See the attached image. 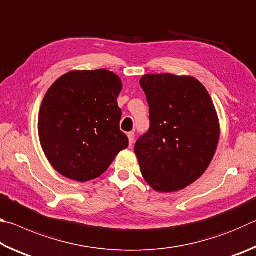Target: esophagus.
<instances>
[{"label": "esophagus", "mask_w": 256, "mask_h": 256, "mask_svg": "<svg viewBox=\"0 0 256 256\" xmlns=\"http://www.w3.org/2000/svg\"><path fill=\"white\" fill-rule=\"evenodd\" d=\"M128 138L130 146H132L133 144H134V133H133V132H128Z\"/></svg>", "instance_id": "1"}]
</instances>
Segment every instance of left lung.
I'll list each match as a JSON object with an SVG mask.
<instances>
[{
	"label": "left lung",
	"instance_id": "1",
	"mask_svg": "<svg viewBox=\"0 0 256 256\" xmlns=\"http://www.w3.org/2000/svg\"><path fill=\"white\" fill-rule=\"evenodd\" d=\"M150 128L134 151L151 188L172 193L204 174L218 146L220 123L209 92L190 76L144 74Z\"/></svg>",
	"mask_w": 256,
	"mask_h": 256
}]
</instances>
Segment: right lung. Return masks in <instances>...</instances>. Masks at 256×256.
I'll list each match as a JSON object with an SVG mask.
<instances>
[{"label": "right lung", "instance_id": "obj_1", "mask_svg": "<svg viewBox=\"0 0 256 256\" xmlns=\"http://www.w3.org/2000/svg\"><path fill=\"white\" fill-rule=\"evenodd\" d=\"M120 78L105 68L73 70L47 90L38 115L40 146L52 167L76 182L104 174L128 146L120 130Z\"/></svg>", "mask_w": 256, "mask_h": 256}]
</instances>
